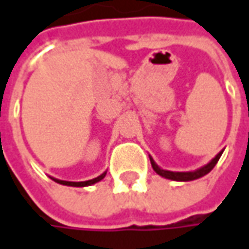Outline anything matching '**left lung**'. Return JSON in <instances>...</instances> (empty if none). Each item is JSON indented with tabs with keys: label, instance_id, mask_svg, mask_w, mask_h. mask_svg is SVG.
I'll return each instance as SVG.
<instances>
[{
	"label": "left lung",
	"instance_id": "obj_1",
	"mask_svg": "<svg viewBox=\"0 0 249 249\" xmlns=\"http://www.w3.org/2000/svg\"><path fill=\"white\" fill-rule=\"evenodd\" d=\"M222 153H223V150L219 151L218 154L211 160L208 164H205L204 167L198 168V169H196V171H189V172H174V171L162 169V168L159 167V165L156 164V161L153 160L151 156L150 162L153 169H154L160 176H162V178H165V179H171V180H176V182H189V180H196V179H198V178H202V176H205L207 174H210L211 171L213 169V167L216 165V162H218L219 159H220Z\"/></svg>",
	"mask_w": 249,
	"mask_h": 249
}]
</instances>
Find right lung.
Wrapping results in <instances>:
<instances>
[{
    "instance_id": "obj_1",
    "label": "right lung",
    "mask_w": 249,
    "mask_h": 249,
    "mask_svg": "<svg viewBox=\"0 0 249 249\" xmlns=\"http://www.w3.org/2000/svg\"><path fill=\"white\" fill-rule=\"evenodd\" d=\"M105 176H106V172H103L102 175H99L98 178H95V179L85 180V182H69V180H60V179H56V178H52V176H51V179H52V180H55L56 183L65 184V186H73V187H85V186H90V184L98 183V182H100V180H102Z\"/></svg>"
}]
</instances>
